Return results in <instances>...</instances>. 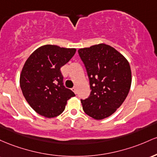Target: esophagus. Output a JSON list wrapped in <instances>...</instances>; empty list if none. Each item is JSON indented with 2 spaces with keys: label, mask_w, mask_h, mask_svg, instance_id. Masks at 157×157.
Here are the masks:
<instances>
[{
  "label": "esophagus",
  "mask_w": 157,
  "mask_h": 157,
  "mask_svg": "<svg viewBox=\"0 0 157 157\" xmlns=\"http://www.w3.org/2000/svg\"><path fill=\"white\" fill-rule=\"evenodd\" d=\"M72 90H73V92L75 93V94H76V93H77V89H76V87H74L72 88Z\"/></svg>",
  "instance_id": "esophagus-1"
}]
</instances>
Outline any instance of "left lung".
<instances>
[{"label": "left lung", "mask_w": 157, "mask_h": 157, "mask_svg": "<svg viewBox=\"0 0 157 157\" xmlns=\"http://www.w3.org/2000/svg\"><path fill=\"white\" fill-rule=\"evenodd\" d=\"M85 66L91 93L81 99L86 114L97 120L111 116L121 106L131 85L128 60L110 46L100 44L79 49Z\"/></svg>", "instance_id": "obj_1"}]
</instances>
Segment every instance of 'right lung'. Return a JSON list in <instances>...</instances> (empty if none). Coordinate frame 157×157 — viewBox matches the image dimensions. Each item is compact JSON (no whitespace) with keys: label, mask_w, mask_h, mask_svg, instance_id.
<instances>
[{"label":"right lung","mask_w":157,"mask_h":157,"mask_svg":"<svg viewBox=\"0 0 157 157\" xmlns=\"http://www.w3.org/2000/svg\"><path fill=\"white\" fill-rule=\"evenodd\" d=\"M75 51L74 48L47 44L35 50L26 61L20 86L26 101L40 115L58 117L64 110L67 100L75 96L64 86L60 70Z\"/></svg>","instance_id":"add662e5"}]
</instances>
